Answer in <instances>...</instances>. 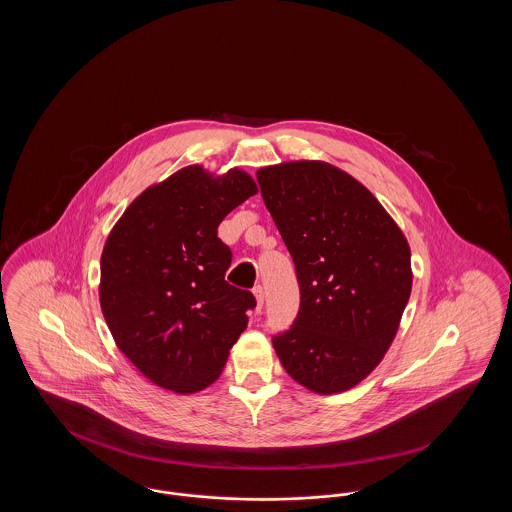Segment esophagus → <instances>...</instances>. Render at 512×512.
Listing matches in <instances>:
<instances>
[{
	"instance_id": "1",
	"label": "esophagus",
	"mask_w": 512,
	"mask_h": 512,
	"mask_svg": "<svg viewBox=\"0 0 512 512\" xmlns=\"http://www.w3.org/2000/svg\"><path fill=\"white\" fill-rule=\"evenodd\" d=\"M253 295H255V299H257V311H261L263 309V303H265V290H263V286H255L253 288Z\"/></svg>"
}]
</instances>
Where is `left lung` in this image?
<instances>
[{
  "instance_id": "1",
  "label": "left lung",
  "mask_w": 512,
  "mask_h": 512,
  "mask_svg": "<svg viewBox=\"0 0 512 512\" xmlns=\"http://www.w3.org/2000/svg\"><path fill=\"white\" fill-rule=\"evenodd\" d=\"M257 182L301 293L290 330L272 338L276 355L307 390H351L380 365L407 307V238L359 180L328 163L272 165Z\"/></svg>"
}]
</instances>
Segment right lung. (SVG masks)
I'll list each match as a JSON object with an SVG mask.
<instances>
[{
  "instance_id": "add662e5",
  "label": "right lung",
  "mask_w": 512,
  "mask_h": 512,
  "mask_svg": "<svg viewBox=\"0 0 512 512\" xmlns=\"http://www.w3.org/2000/svg\"><path fill=\"white\" fill-rule=\"evenodd\" d=\"M255 194L247 172L213 176L192 165L138 195L105 242V322L132 365L165 390L211 386L257 305L224 280L232 251L217 236L222 219Z\"/></svg>"
}]
</instances>
